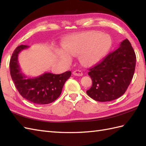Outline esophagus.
I'll return each mask as SVG.
<instances>
[{
    "instance_id": "34e87169",
    "label": "esophagus",
    "mask_w": 146,
    "mask_h": 146,
    "mask_svg": "<svg viewBox=\"0 0 146 146\" xmlns=\"http://www.w3.org/2000/svg\"><path fill=\"white\" fill-rule=\"evenodd\" d=\"M73 74L75 76H83V73L82 72V71L80 70H76V71H74Z\"/></svg>"
}]
</instances>
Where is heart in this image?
I'll list each match as a JSON object with an SVG mask.
<instances>
[{
    "mask_svg": "<svg viewBox=\"0 0 146 146\" xmlns=\"http://www.w3.org/2000/svg\"><path fill=\"white\" fill-rule=\"evenodd\" d=\"M112 44L111 37L98 31H88L73 35L65 41L64 49L58 51L62 61L68 62L71 55L80 56V61L84 65L97 63L109 51Z\"/></svg>",
    "mask_w": 146,
    "mask_h": 146,
    "instance_id": "b5f03b06",
    "label": "heart"
}]
</instances>
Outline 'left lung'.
Masks as SVG:
<instances>
[{"instance_id":"left-lung-1","label":"left lung","mask_w":146,"mask_h":146,"mask_svg":"<svg viewBox=\"0 0 146 146\" xmlns=\"http://www.w3.org/2000/svg\"><path fill=\"white\" fill-rule=\"evenodd\" d=\"M136 56L127 39L100 63L89 70L92 87L86 91L98 102H110L119 98L127 89L134 76Z\"/></svg>"}]
</instances>
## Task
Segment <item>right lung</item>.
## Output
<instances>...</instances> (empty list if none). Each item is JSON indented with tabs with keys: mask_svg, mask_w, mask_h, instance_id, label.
Masks as SVG:
<instances>
[{
	"mask_svg": "<svg viewBox=\"0 0 146 146\" xmlns=\"http://www.w3.org/2000/svg\"><path fill=\"white\" fill-rule=\"evenodd\" d=\"M28 48L26 45L19 46L12 53L9 63L12 79L19 93L26 100L36 104L52 103L60 97L62 88L71 72L68 71L60 75L45 73L35 78L25 76L21 72L18 54Z\"/></svg>",
	"mask_w": 146,
	"mask_h": 146,
	"instance_id": "obj_1",
	"label": "right lung"
}]
</instances>
